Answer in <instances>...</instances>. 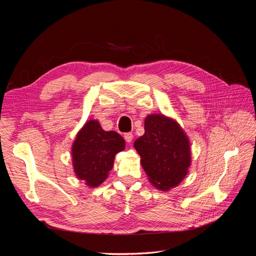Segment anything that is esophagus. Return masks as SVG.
I'll return each instance as SVG.
<instances>
[{"instance_id":"obj_1","label":"esophagus","mask_w":256,"mask_h":256,"mask_svg":"<svg viewBox=\"0 0 256 256\" xmlns=\"http://www.w3.org/2000/svg\"><path fill=\"white\" fill-rule=\"evenodd\" d=\"M124 138H125L126 142L130 143V142H132V140H134V134L131 132H127V134H124Z\"/></svg>"}]
</instances>
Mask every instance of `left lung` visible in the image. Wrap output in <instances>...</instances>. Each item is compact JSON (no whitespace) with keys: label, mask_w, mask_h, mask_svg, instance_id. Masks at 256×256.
I'll list each match as a JSON object with an SVG mask.
<instances>
[{"label":"left lung","mask_w":256,"mask_h":256,"mask_svg":"<svg viewBox=\"0 0 256 256\" xmlns=\"http://www.w3.org/2000/svg\"><path fill=\"white\" fill-rule=\"evenodd\" d=\"M144 129L134 148L150 182L160 190L176 187L187 175L191 162L187 136L177 122L158 114L147 116Z\"/></svg>","instance_id":"8db88e82"}]
</instances>
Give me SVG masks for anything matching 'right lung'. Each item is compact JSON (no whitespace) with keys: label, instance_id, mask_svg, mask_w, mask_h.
<instances>
[{"label":"right lung","instance_id":"add662e5","mask_svg":"<svg viewBox=\"0 0 256 256\" xmlns=\"http://www.w3.org/2000/svg\"><path fill=\"white\" fill-rule=\"evenodd\" d=\"M125 150V141L115 131H104L97 120L85 124L72 145L74 173L90 187L104 182L115 154Z\"/></svg>","mask_w":256,"mask_h":256}]
</instances>
